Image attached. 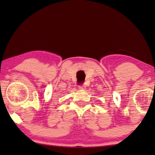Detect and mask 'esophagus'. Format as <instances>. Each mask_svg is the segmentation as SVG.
<instances>
[{
	"label": "esophagus",
	"mask_w": 155,
	"mask_h": 155,
	"mask_svg": "<svg viewBox=\"0 0 155 155\" xmlns=\"http://www.w3.org/2000/svg\"><path fill=\"white\" fill-rule=\"evenodd\" d=\"M86 88V86L85 85H79V87H78V89L79 90H85V89Z\"/></svg>",
	"instance_id": "1"
}]
</instances>
